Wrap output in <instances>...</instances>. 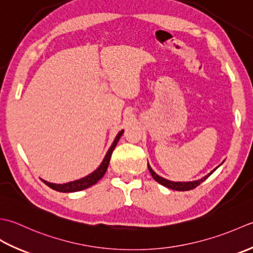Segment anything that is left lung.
I'll list each match as a JSON object with an SVG mask.
<instances>
[{
	"instance_id": "1",
	"label": "left lung",
	"mask_w": 253,
	"mask_h": 253,
	"mask_svg": "<svg viewBox=\"0 0 253 253\" xmlns=\"http://www.w3.org/2000/svg\"><path fill=\"white\" fill-rule=\"evenodd\" d=\"M216 169V168H215ZM215 169L213 170L212 172H210L208 176H205L204 178H202V179H200V180H197V181H191V182H173V181H169V180H166V179H164V178H162V177H159L158 174H156L155 172H154V170L149 167V165H148V170H149V172H151V174H152V177L156 180V181L158 182V183H161V184H163L164 187H167V188H169V189H172V190H177V191H189V190H192V189H194V188H197L198 185H200L201 183H202L204 180L208 178V177H210L211 174H212L214 171H215Z\"/></svg>"
}]
</instances>
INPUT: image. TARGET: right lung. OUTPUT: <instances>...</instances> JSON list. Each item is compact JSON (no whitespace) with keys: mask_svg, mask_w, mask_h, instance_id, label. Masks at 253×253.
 Segmentation results:
<instances>
[{"mask_svg":"<svg viewBox=\"0 0 253 253\" xmlns=\"http://www.w3.org/2000/svg\"><path fill=\"white\" fill-rule=\"evenodd\" d=\"M123 131H121L115 138V142L112 143L111 147L109 148V151H108L107 155L105 156V159L102 161L101 165L99 167H98L94 172H91L88 176H86L85 178H82L80 180H75V181H72V182H68V183H63V184H55V183H50L44 181H42L50 187L51 189L55 190V191H59V192H76V191H81V190H84L91 187L92 184H95L96 182L99 181V180L104 177V174L107 171V168H108V165H109L110 162V158H111V154L113 152V149H115L116 145L118 141L120 140V137L122 135Z\"/></svg>","mask_w":253,"mask_h":253,"instance_id":"1","label":"right lung"}]
</instances>
